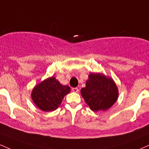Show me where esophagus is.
I'll return each instance as SVG.
<instances>
[{
  "label": "esophagus",
  "instance_id": "34e87169",
  "mask_svg": "<svg viewBox=\"0 0 149 149\" xmlns=\"http://www.w3.org/2000/svg\"><path fill=\"white\" fill-rule=\"evenodd\" d=\"M72 91L73 92L78 93V92H79V89L77 88V87H74V88H72Z\"/></svg>",
  "mask_w": 149,
  "mask_h": 149
}]
</instances>
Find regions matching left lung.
<instances>
[{
  "label": "left lung",
  "mask_w": 149,
  "mask_h": 149,
  "mask_svg": "<svg viewBox=\"0 0 149 149\" xmlns=\"http://www.w3.org/2000/svg\"><path fill=\"white\" fill-rule=\"evenodd\" d=\"M82 96L94 112L105 111L114 105L118 98V88L111 78L101 73H90L86 86L80 90Z\"/></svg>",
  "instance_id": "left-lung-1"
}]
</instances>
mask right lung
Masks as SVG:
<instances>
[{
  "instance_id": "right-lung-1",
  "label": "right lung",
  "mask_w": 149,
  "mask_h": 149,
  "mask_svg": "<svg viewBox=\"0 0 149 149\" xmlns=\"http://www.w3.org/2000/svg\"><path fill=\"white\" fill-rule=\"evenodd\" d=\"M69 86L62 85L55 77H51L38 84L32 91L34 103L42 111H54L60 106L64 96L69 94Z\"/></svg>"
}]
</instances>
